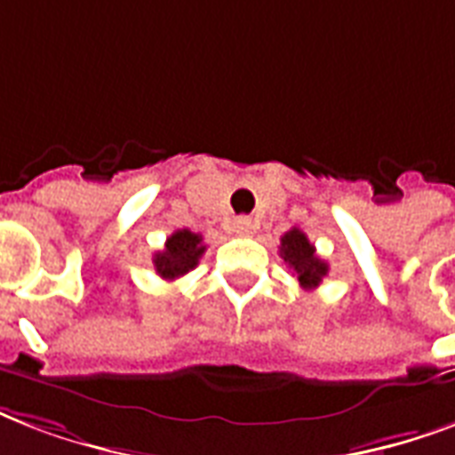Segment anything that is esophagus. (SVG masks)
<instances>
[{
	"instance_id": "1",
	"label": "esophagus",
	"mask_w": 455,
	"mask_h": 455,
	"mask_svg": "<svg viewBox=\"0 0 455 455\" xmlns=\"http://www.w3.org/2000/svg\"><path fill=\"white\" fill-rule=\"evenodd\" d=\"M232 228H235V232H237V235H249V232H251V218H246V216H242V218H235V223H232Z\"/></svg>"
}]
</instances>
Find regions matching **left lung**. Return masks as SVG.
Here are the masks:
<instances>
[{
    "label": "left lung",
    "mask_w": 455,
    "mask_h": 455,
    "mask_svg": "<svg viewBox=\"0 0 455 455\" xmlns=\"http://www.w3.org/2000/svg\"><path fill=\"white\" fill-rule=\"evenodd\" d=\"M280 256L284 263L297 273L299 284L304 290H313L323 283V277L327 275V263L315 256V246L308 242L304 232L299 228H291L290 232H284L280 239Z\"/></svg>",
    "instance_id": "left-lung-1"
}]
</instances>
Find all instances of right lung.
I'll list each match as a JSON object with an SVG mask.
<instances>
[{
    "label": "right lung",
    "mask_w": 455,
    "mask_h": 455,
    "mask_svg": "<svg viewBox=\"0 0 455 455\" xmlns=\"http://www.w3.org/2000/svg\"><path fill=\"white\" fill-rule=\"evenodd\" d=\"M204 251H206V246H204L202 235L178 230L165 239L164 251L154 253V267L164 280H175V277L185 275L192 267H196Z\"/></svg>",
    "instance_id": "right-lung-1"
}]
</instances>
